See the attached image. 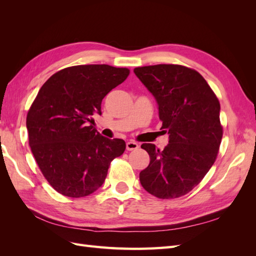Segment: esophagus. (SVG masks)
Instances as JSON below:
<instances>
[{
	"label": "esophagus",
	"instance_id": "1",
	"mask_svg": "<svg viewBox=\"0 0 256 256\" xmlns=\"http://www.w3.org/2000/svg\"><path fill=\"white\" fill-rule=\"evenodd\" d=\"M138 148V144L136 142H134V141H129L126 143V150H134Z\"/></svg>",
	"mask_w": 256,
	"mask_h": 256
}]
</instances>
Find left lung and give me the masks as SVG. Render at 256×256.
<instances>
[{
	"label": "left lung",
	"instance_id": "8db88e82",
	"mask_svg": "<svg viewBox=\"0 0 256 256\" xmlns=\"http://www.w3.org/2000/svg\"><path fill=\"white\" fill-rule=\"evenodd\" d=\"M134 72L154 97L168 144L160 150L142 144L150 164L140 173L142 187L159 198L187 194L214 164L222 138L220 104L206 80L188 67L160 64Z\"/></svg>",
	"mask_w": 256,
	"mask_h": 256
}]
</instances>
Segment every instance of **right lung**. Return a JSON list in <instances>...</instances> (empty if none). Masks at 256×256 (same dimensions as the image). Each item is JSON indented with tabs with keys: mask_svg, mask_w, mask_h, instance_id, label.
<instances>
[{
	"mask_svg": "<svg viewBox=\"0 0 256 256\" xmlns=\"http://www.w3.org/2000/svg\"><path fill=\"white\" fill-rule=\"evenodd\" d=\"M129 69L79 65L46 81L28 110V143L46 180L68 198L90 196L102 186L111 161L126 148L92 126L102 102L127 79Z\"/></svg>",
	"mask_w": 256,
	"mask_h": 256,
	"instance_id": "add662e5",
	"label": "right lung"
}]
</instances>
